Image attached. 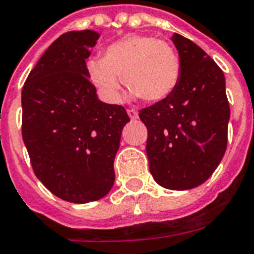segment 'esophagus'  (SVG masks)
Masks as SVG:
<instances>
[{"label":"esophagus","mask_w":254,"mask_h":254,"mask_svg":"<svg viewBox=\"0 0 254 254\" xmlns=\"http://www.w3.org/2000/svg\"><path fill=\"white\" fill-rule=\"evenodd\" d=\"M127 114H128V117L131 118V119H136V118H137V111H136V110L128 109V110H127Z\"/></svg>","instance_id":"34e87169"}]
</instances>
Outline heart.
Segmentation results:
<instances>
[{"label":"heart","instance_id":"heart-1","mask_svg":"<svg viewBox=\"0 0 254 254\" xmlns=\"http://www.w3.org/2000/svg\"><path fill=\"white\" fill-rule=\"evenodd\" d=\"M86 70L102 98L110 103L121 100V76L132 98L160 102L178 87L182 62L168 42L151 35L131 34L106 47L103 58H90Z\"/></svg>","mask_w":254,"mask_h":254}]
</instances>
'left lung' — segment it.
<instances>
[{
	"mask_svg": "<svg viewBox=\"0 0 254 254\" xmlns=\"http://www.w3.org/2000/svg\"><path fill=\"white\" fill-rule=\"evenodd\" d=\"M182 62L178 87L168 98L140 110L148 129L147 156L155 182L186 190L207 182L221 162L231 110L225 76L211 57L190 39L175 33Z\"/></svg>",
	"mask_w": 254,
	"mask_h": 254,
	"instance_id": "obj_1",
	"label": "left lung"
}]
</instances>
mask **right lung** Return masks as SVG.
Returning a JSON list of instances; mask_svg holds the SVG:
<instances>
[{"label":"right lung","instance_id":"right-lung-1","mask_svg":"<svg viewBox=\"0 0 254 254\" xmlns=\"http://www.w3.org/2000/svg\"><path fill=\"white\" fill-rule=\"evenodd\" d=\"M99 34L68 31L39 58L23 84L22 139L35 176L52 193L84 204L115 182L114 159L129 122L123 106L98 99L86 60Z\"/></svg>","mask_w":254,"mask_h":254}]
</instances>
